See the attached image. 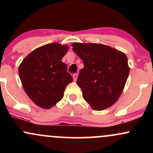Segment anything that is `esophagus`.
<instances>
[{"instance_id":"1","label":"esophagus","mask_w":153,"mask_h":153,"mask_svg":"<svg viewBox=\"0 0 153 153\" xmlns=\"http://www.w3.org/2000/svg\"><path fill=\"white\" fill-rule=\"evenodd\" d=\"M78 74H74V75H73V80H74V81H75V82L76 81L77 79H78Z\"/></svg>"}]
</instances>
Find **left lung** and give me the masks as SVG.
I'll use <instances>...</instances> for the list:
<instances>
[{
    "instance_id": "left-lung-1",
    "label": "left lung",
    "mask_w": 153,
    "mask_h": 153,
    "mask_svg": "<svg viewBox=\"0 0 153 153\" xmlns=\"http://www.w3.org/2000/svg\"><path fill=\"white\" fill-rule=\"evenodd\" d=\"M72 47L84 64L77 80L83 99L96 111L114 104L129 73L126 54L101 44L75 42Z\"/></svg>"
}]
</instances>
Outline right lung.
Masks as SVG:
<instances>
[{"mask_svg": "<svg viewBox=\"0 0 153 153\" xmlns=\"http://www.w3.org/2000/svg\"><path fill=\"white\" fill-rule=\"evenodd\" d=\"M68 46L51 43L38 47L23 59L19 68L22 86L31 101L48 109L59 102L73 80L62 57Z\"/></svg>", "mask_w": 153, "mask_h": 153, "instance_id": "right-lung-1", "label": "right lung"}]
</instances>
